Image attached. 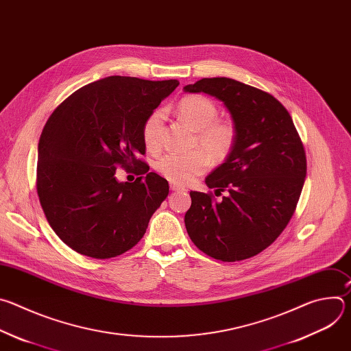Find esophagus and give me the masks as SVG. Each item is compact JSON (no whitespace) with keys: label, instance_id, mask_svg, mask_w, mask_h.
Instances as JSON below:
<instances>
[{"label":"esophagus","instance_id":"1","mask_svg":"<svg viewBox=\"0 0 351 351\" xmlns=\"http://www.w3.org/2000/svg\"><path fill=\"white\" fill-rule=\"evenodd\" d=\"M171 190H173V191H184L186 189L183 186L176 184V183H171Z\"/></svg>","mask_w":351,"mask_h":351}]
</instances>
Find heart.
<instances>
[{
    "instance_id": "b5f03b06",
    "label": "heart",
    "mask_w": 351,
    "mask_h": 351,
    "mask_svg": "<svg viewBox=\"0 0 351 351\" xmlns=\"http://www.w3.org/2000/svg\"><path fill=\"white\" fill-rule=\"evenodd\" d=\"M178 112L195 130L194 144L205 153H168L157 160L156 169L173 183L187 184L207 169L208 160L219 164L229 157L236 134L230 123L217 121L218 107L204 95L183 97L178 104ZM164 121V110H156L147 117L143 125V140L148 149L156 152L161 147Z\"/></svg>"
}]
</instances>
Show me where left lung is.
Here are the masks:
<instances>
[{
  "label": "left lung",
  "mask_w": 351,
  "mask_h": 351,
  "mask_svg": "<svg viewBox=\"0 0 351 351\" xmlns=\"http://www.w3.org/2000/svg\"><path fill=\"white\" fill-rule=\"evenodd\" d=\"M184 93L215 97L230 114L234 144L229 157L206 179L215 194L190 191L184 215L191 241L221 261L253 257L287 226L302 194L307 161L286 108L271 94L229 77H206Z\"/></svg>",
  "instance_id": "left-lung-1"
}]
</instances>
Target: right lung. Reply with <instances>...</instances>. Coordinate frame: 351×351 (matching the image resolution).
Instances as JSON below:
<instances>
[{
	"label": "right lung",
	"mask_w": 351,
	"mask_h": 351,
	"mask_svg": "<svg viewBox=\"0 0 351 351\" xmlns=\"http://www.w3.org/2000/svg\"><path fill=\"white\" fill-rule=\"evenodd\" d=\"M179 82L108 76L69 95L47 121L37 149V193L47 221L76 253L123 254L144 236L169 193L148 172L143 125ZM121 165L140 167L133 183L114 176Z\"/></svg>",
	"instance_id": "obj_1"
}]
</instances>
